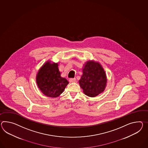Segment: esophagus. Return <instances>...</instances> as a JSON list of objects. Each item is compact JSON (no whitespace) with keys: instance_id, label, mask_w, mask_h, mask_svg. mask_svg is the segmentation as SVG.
<instances>
[{"instance_id":"34e87169","label":"esophagus","mask_w":148,"mask_h":148,"mask_svg":"<svg viewBox=\"0 0 148 148\" xmlns=\"http://www.w3.org/2000/svg\"><path fill=\"white\" fill-rule=\"evenodd\" d=\"M69 82H71V83H75L76 82V79L75 78H74V79H69Z\"/></svg>"}]
</instances>
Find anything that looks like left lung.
<instances>
[{"instance_id":"1","label":"left lung","mask_w":148,"mask_h":148,"mask_svg":"<svg viewBox=\"0 0 148 148\" xmlns=\"http://www.w3.org/2000/svg\"><path fill=\"white\" fill-rule=\"evenodd\" d=\"M83 66L79 86L86 95L95 97L104 91L108 82L106 73L98 61L88 60Z\"/></svg>"}]
</instances>
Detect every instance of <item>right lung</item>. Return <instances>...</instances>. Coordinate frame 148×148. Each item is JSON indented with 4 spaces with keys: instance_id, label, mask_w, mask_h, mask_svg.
<instances>
[{
    "instance_id": "right-lung-1",
    "label": "right lung",
    "mask_w": 148,
    "mask_h": 148,
    "mask_svg": "<svg viewBox=\"0 0 148 148\" xmlns=\"http://www.w3.org/2000/svg\"><path fill=\"white\" fill-rule=\"evenodd\" d=\"M36 83L41 92L47 97L56 98L60 96L69 84L61 76L58 63L48 60L40 68L36 74Z\"/></svg>"
}]
</instances>
